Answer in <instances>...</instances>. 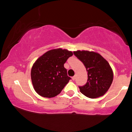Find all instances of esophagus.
I'll use <instances>...</instances> for the list:
<instances>
[{"mask_svg":"<svg viewBox=\"0 0 132 132\" xmlns=\"http://www.w3.org/2000/svg\"><path fill=\"white\" fill-rule=\"evenodd\" d=\"M75 77H76L75 76H73L72 77H71V79H72L73 80H75Z\"/></svg>","mask_w":132,"mask_h":132,"instance_id":"34e87169","label":"esophagus"}]
</instances>
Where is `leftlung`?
Here are the masks:
<instances>
[{
	"label": "left lung",
	"mask_w": 132,
	"mask_h": 132,
	"mask_svg": "<svg viewBox=\"0 0 132 132\" xmlns=\"http://www.w3.org/2000/svg\"><path fill=\"white\" fill-rule=\"evenodd\" d=\"M73 53L83 63L88 72L86 84L79 87L80 92L90 98L104 95L113 81V71L108 62L94 52L77 51Z\"/></svg>",
	"instance_id": "obj_1"
}]
</instances>
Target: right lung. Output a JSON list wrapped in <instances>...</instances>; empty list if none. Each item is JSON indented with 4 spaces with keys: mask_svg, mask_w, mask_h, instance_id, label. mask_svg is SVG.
<instances>
[{
    "mask_svg": "<svg viewBox=\"0 0 132 132\" xmlns=\"http://www.w3.org/2000/svg\"><path fill=\"white\" fill-rule=\"evenodd\" d=\"M72 55L71 51L55 49L45 53L35 61L31 77L34 90L39 95L52 98L61 93L71 79L64 64Z\"/></svg>",
    "mask_w": 132,
    "mask_h": 132,
    "instance_id": "obj_1",
    "label": "right lung"
}]
</instances>
